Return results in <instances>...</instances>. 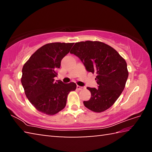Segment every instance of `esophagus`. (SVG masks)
I'll return each mask as SVG.
<instances>
[{
  "label": "esophagus",
  "mask_w": 152,
  "mask_h": 152,
  "mask_svg": "<svg viewBox=\"0 0 152 152\" xmlns=\"http://www.w3.org/2000/svg\"><path fill=\"white\" fill-rule=\"evenodd\" d=\"M76 88H77V89H78V90H82V88H83V87L80 86H77Z\"/></svg>",
  "instance_id": "esophagus-1"
}]
</instances>
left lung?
<instances>
[{
	"label": "left lung",
	"instance_id": "obj_1",
	"mask_svg": "<svg viewBox=\"0 0 152 152\" xmlns=\"http://www.w3.org/2000/svg\"><path fill=\"white\" fill-rule=\"evenodd\" d=\"M70 53L80 58L86 71L96 73L98 88H87L91 97L83 102L84 106L96 113L106 110L125 88L129 75L125 60L115 49L100 42L76 43Z\"/></svg>",
	"mask_w": 152,
	"mask_h": 152
}]
</instances>
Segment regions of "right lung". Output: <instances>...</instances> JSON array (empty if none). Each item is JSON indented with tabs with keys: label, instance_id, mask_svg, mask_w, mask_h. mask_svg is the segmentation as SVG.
<instances>
[{
	"label": "right lung",
	"instance_id": "1",
	"mask_svg": "<svg viewBox=\"0 0 152 152\" xmlns=\"http://www.w3.org/2000/svg\"><path fill=\"white\" fill-rule=\"evenodd\" d=\"M74 43H51L35 51L22 69L21 84L25 95L35 109L53 115L66 107L69 92L75 91L74 82H54L61 61Z\"/></svg>",
	"mask_w": 152,
	"mask_h": 152
}]
</instances>
